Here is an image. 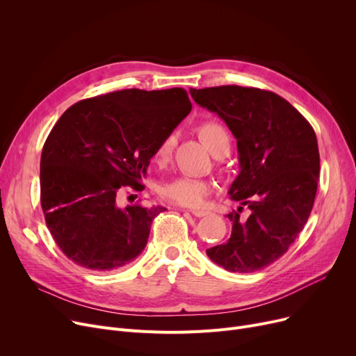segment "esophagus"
Returning <instances> with one entry per match:
<instances>
[{"mask_svg":"<svg viewBox=\"0 0 356 356\" xmlns=\"http://www.w3.org/2000/svg\"><path fill=\"white\" fill-rule=\"evenodd\" d=\"M193 216H196V218H203V216H207V215H209V212L208 211H196V209H193V211H189Z\"/></svg>","mask_w":356,"mask_h":356,"instance_id":"1","label":"esophagus"}]
</instances>
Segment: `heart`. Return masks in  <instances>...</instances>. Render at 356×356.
<instances>
[{"mask_svg":"<svg viewBox=\"0 0 356 356\" xmlns=\"http://www.w3.org/2000/svg\"><path fill=\"white\" fill-rule=\"evenodd\" d=\"M200 136L203 141L207 143L212 153L223 145L229 144L231 145V137L227 128L219 122L208 121L202 124L200 127ZM176 144V134H168L165 136L156 149V159L163 163L170 159L173 153V147ZM213 191V184L209 180L193 177V176H179L168 181H164L159 193L165 200L180 204L184 208H202L204 203H207L208 196Z\"/></svg>","mask_w":356,"mask_h":356,"instance_id":"b5f03b06","label":"heart"}]
</instances>
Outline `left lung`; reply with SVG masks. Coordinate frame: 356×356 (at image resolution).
<instances>
[{"mask_svg":"<svg viewBox=\"0 0 356 356\" xmlns=\"http://www.w3.org/2000/svg\"><path fill=\"white\" fill-rule=\"evenodd\" d=\"M197 105L215 112L236 138L241 172L229 188L232 200L252 215L232 211L231 238L207 250L231 273H254L283 257L310 216L321 157L312 125L277 93L225 85L191 89Z\"/></svg>","mask_w":356,"mask_h":356,"instance_id":"1","label":"left lung"}]
</instances>
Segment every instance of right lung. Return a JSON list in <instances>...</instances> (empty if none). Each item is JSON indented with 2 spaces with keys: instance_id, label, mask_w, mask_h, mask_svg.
I'll return each instance as SVG.
<instances>
[{
  "instance_id": "add662e5",
  "label": "right lung",
  "mask_w": 356,
  "mask_h": 356,
  "mask_svg": "<svg viewBox=\"0 0 356 356\" xmlns=\"http://www.w3.org/2000/svg\"><path fill=\"white\" fill-rule=\"evenodd\" d=\"M181 88L124 89L79 101L63 112L43 145L40 202L62 252L86 270L125 267L145 248L165 208L121 207L124 186L141 188L160 141L188 117Z\"/></svg>"
}]
</instances>
